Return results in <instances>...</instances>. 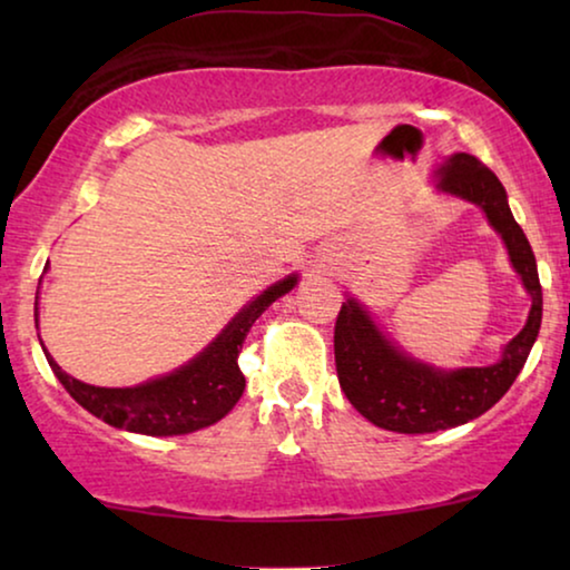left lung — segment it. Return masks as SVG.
<instances>
[{
  "instance_id": "obj_1",
  "label": "left lung",
  "mask_w": 570,
  "mask_h": 570,
  "mask_svg": "<svg viewBox=\"0 0 570 570\" xmlns=\"http://www.w3.org/2000/svg\"><path fill=\"white\" fill-rule=\"evenodd\" d=\"M435 189L478 205L503 238L511 267L532 298L527 324L495 363L482 368H435L396 347L363 303H342L334 324V363L350 404L373 425L394 433H435L470 423L509 392L524 368L542 324V287L534 252L513 220L503 184L488 166L466 153H454L435 168Z\"/></svg>"
}]
</instances>
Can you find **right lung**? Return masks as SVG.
I'll return each instance as SVG.
<instances>
[{
  "label": "right lung",
  "instance_id": "right-lung-1",
  "mask_svg": "<svg viewBox=\"0 0 570 570\" xmlns=\"http://www.w3.org/2000/svg\"><path fill=\"white\" fill-rule=\"evenodd\" d=\"M295 285H298V275L277 279L275 285L262 291L254 301H248L197 357H191L189 363L166 373V376L150 379L137 386L108 389L85 384V381L69 376L67 371L59 368V363L53 361L43 342L41 347L51 371L57 373V379L67 389L69 396L77 404H82L90 415L104 420V423L142 435L194 433L223 420L236 407V402L246 389V379L238 368V353L244 347L246 334L256 318L277 298L291 293Z\"/></svg>",
  "mask_w": 570,
  "mask_h": 570
}]
</instances>
